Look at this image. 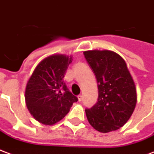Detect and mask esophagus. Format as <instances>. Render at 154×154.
Instances as JSON below:
<instances>
[{"label":"esophagus","instance_id":"34e87169","mask_svg":"<svg viewBox=\"0 0 154 154\" xmlns=\"http://www.w3.org/2000/svg\"><path fill=\"white\" fill-rule=\"evenodd\" d=\"M82 98H83V96H82V95H79V96H78V100L79 101V102L82 100Z\"/></svg>","mask_w":154,"mask_h":154}]
</instances>
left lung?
I'll return each instance as SVG.
<instances>
[{"mask_svg":"<svg viewBox=\"0 0 154 154\" xmlns=\"http://www.w3.org/2000/svg\"><path fill=\"white\" fill-rule=\"evenodd\" d=\"M97 82L98 98L85 110L89 124L102 133L122 127L131 118L137 102L135 85L120 55L108 50L84 51Z\"/></svg>","mask_w":154,"mask_h":154,"instance_id":"obj_1","label":"left lung"}]
</instances>
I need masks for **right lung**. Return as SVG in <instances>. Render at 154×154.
Listing matches in <instances>:
<instances>
[{
    "label": "right lung",
    "instance_id": "add662e5",
    "mask_svg": "<svg viewBox=\"0 0 154 154\" xmlns=\"http://www.w3.org/2000/svg\"><path fill=\"white\" fill-rule=\"evenodd\" d=\"M72 57L54 54L42 60L25 88V102L30 114L43 125H52L66 116L78 101L66 87L63 78Z\"/></svg>",
    "mask_w": 154,
    "mask_h": 154
}]
</instances>
